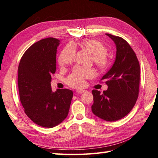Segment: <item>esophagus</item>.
Wrapping results in <instances>:
<instances>
[{
	"instance_id": "esophagus-1",
	"label": "esophagus",
	"mask_w": 158,
	"mask_h": 158,
	"mask_svg": "<svg viewBox=\"0 0 158 158\" xmlns=\"http://www.w3.org/2000/svg\"><path fill=\"white\" fill-rule=\"evenodd\" d=\"M85 90H81V89H80V90H76V92L77 93H79V94H81V93H85Z\"/></svg>"
}]
</instances>
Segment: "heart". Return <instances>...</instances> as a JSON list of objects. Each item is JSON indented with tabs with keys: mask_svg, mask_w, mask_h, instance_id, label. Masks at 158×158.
<instances>
[{
	"mask_svg": "<svg viewBox=\"0 0 158 158\" xmlns=\"http://www.w3.org/2000/svg\"><path fill=\"white\" fill-rule=\"evenodd\" d=\"M82 47L93 53L94 64L100 69L106 68L109 64V57L107 48L101 41L97 40H87L84 41ZM76 48L72 44H68L59 57V64L65 65L70 64L74 60ZM94 75L92 69L77 66L67 78V83L73 88H81L85 85V80L90 78Z\"/></svg>",
	"mask_w": 158,
	"mask_h": 158,
	"instance_id": "b5f03b06",
	"label": "heart"
}]
</instances>
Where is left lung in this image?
Instances as JSON below:
<instances>
[{"mask_svg": "<svg viewBox=\"0 0 158 158\" xmlns=\"http://www.w3.org/2000/svg\"><path fill=\"white\" fill-rule=\"evenodd\" d=\"M114 42L116 56L114 64L101 80L108 88L103 93L93 90V113L108 122L126 116L135 106L138 98L140 65L135 52L123 38L106 34Z\"/></svg>", "mask_w": 158, "mask_h": 158, "instance_id": "left-lung-1", "label": "left lung"}]
</instances>
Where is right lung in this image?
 <instances>
[{
    "mask_svg": "<svg viewBox=\"0 0 158 158\" xmlns=\"http://www.w3.org/2000/svg\"><path fill=\"white\" fill-rule=\"evenodd\" d=\"M60 40L47 38L35 43L21 59L18 67L20 101L26 114L44 128L57 126L67 118L73 97L71 90L52 92L51 76L56 71Z\"/></svg>",
    "mask_w": 158,
    "mask_h": 158,
    "instance_id": "add662e5",
    "label": "right lung"
}]
</instances>
